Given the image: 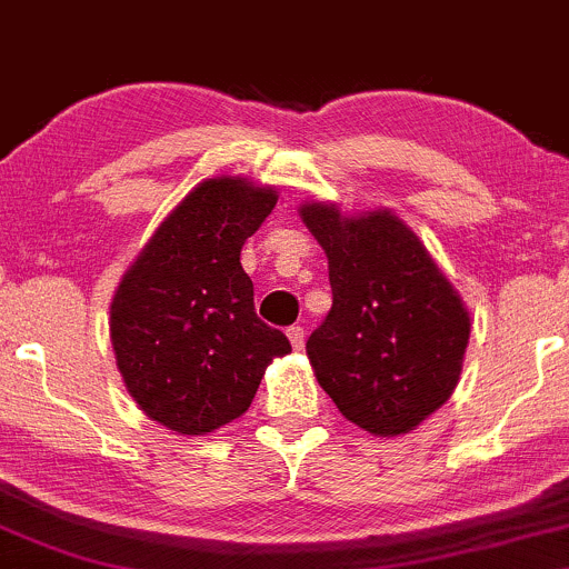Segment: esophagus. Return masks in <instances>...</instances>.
I'll return each mask as SVG.
<instances>
[{"label": "esophagus", "instance_id": "esophagus-1", "mask_svg": "<svg viewBox=\"0 0 569 569\" xmlns=\"http://www.w3.org/2000/svg\"><path fill=\"white\" fill-rule=\"evenodd\" d=\"M286 337H289L293 350H302L305 347V328L302 326H291L289 331H286Z\"/></svg>", "mask_w": 569, "mask_h": 569}]
</instances>
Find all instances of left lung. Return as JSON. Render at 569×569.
<instances>
[{
    "mask_svg": "<svg viewBox=\"0 0 569 569\" xmlns=\"http://www.w3.org/2000/svg\"><path fill=\"white\" fill-rule=\"evenodd\" d=\"M299 217L328 257L333 305L307 339L318 385L373 437L408 435L461 379L471 318L427 246L392 209L305 201Z\"/></svg>",
    "mask_w": 569,
    "mask_h": 569,
    "instance_id": "8db88e82",
    "label": "left lung"
}]
</instances>
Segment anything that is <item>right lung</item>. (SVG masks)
<instances>
[{
  "instance_id": "1",
  "label": "right lung",
  "mask_w": 569,
  "mask_h": 569,
  "mask_svg": "<svg viewBox=\"0 0 569 569\" xmlns=\"http://www.w3.org/2000/svg\"><path fill=\"white\" fill-rule=\"evenodd\" d=\"M278 203L246 177L198 182L121 276L111 345L127 392L150 421L196 437L241 419L289 339L257 318L241 249Z\"/></svg>"
}]
</instances>
